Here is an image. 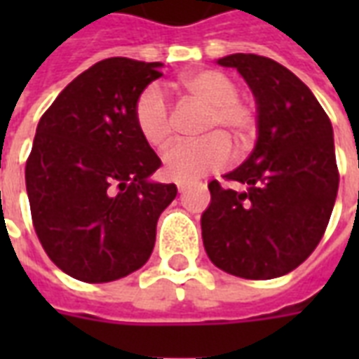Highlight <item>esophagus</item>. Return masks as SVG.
Masks as SVG:
<instances>
[{
	"mask_svg": "<svg viewBox=\"0 0 359 359\" xmlns=\"http://www.w3.org/2000/svg\"><path fill=\"white\" fill-rule=\"evenodd\" d=\"M177 188H179V192H184L188 188V184L187 182H177Z\"/></svg>",
	"mask_w": 359,
	"mask_h": 359,
	"instance_id": "esophagus-1",
	"label": "esophagus"
}]
</instances>
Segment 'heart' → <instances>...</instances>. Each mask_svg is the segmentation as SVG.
<instances>
[{
	"mask_svg": "<svg viewBox=\"0 0 359 359\" xmlns=\"http://www.w3.org/2000/svg\"><path fill=\"white\" fill-rule=\"evenodd\" d=\"M182 88L188 97L202 107H208L202 123V133H213L200 140L177 142L165 151L163 165L167 177L179 182L200 179L211 171L223 169L231 159V146L242 151L254 140L257 130L256 109L242 102L241 88L219 69H203L187 74ZM134 125L142 140L156 149H163L171 140V107L163 90L149 84L142 90L133 109Z\"/></svg>",
	"mask_w": 359,
	"mask_h": 359,
	"instance_id": "obj_1",
	"label": "heart"
}]
</instances>
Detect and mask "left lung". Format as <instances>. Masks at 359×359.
Listing matches in <instances>:
<instances>
[{"label": "left lung", "instance_id": "1", "mask_svg": "<svg viewBox=\"0 0 359 359\" xmlns=\"http://www.w3.org/2000/svg\"><path fill=\"white\" fill-rule=\"evenodd\" d=\"M248 82L257 103L252 156L225 175L242 190L211 180L202 215L208 256L234 277L265 280L304 264L323 238L339 190L332 126L304 82L264 55L219 59Z\"/></svg>", "mask_w": 359, "mask_h": 359}]
</instances>
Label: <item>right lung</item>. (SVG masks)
Wrapping results in <instances>:
<instances>
[{"mask_svg":"<svg viewBox=\"0 0 359 359\" xmlns=\"http://www.w3.org/2000/svg\"><path fill=\"white\" fill-rule=\"evenodd\" d=\"M161 63L109 57L79 74L51 103L27 159L38 241L59 269L109 283L151 256L175 184L148 180L161 159L134 125V102Z\"/></svg>","mask_w":359,"mask_h":359,"instance_id":"obj_1","label":"right lung"}]
</instances>
